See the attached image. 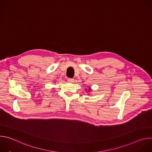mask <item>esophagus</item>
I'll return each instance as SVG.
<instances>
[{
  "mask_svg": "<svg viewBox=\"0 0 152 152\" xmlns=\"http://www.w3.org/2000/svg\"><path fill=\"white\" fill-rule=\"evenodd\" d=\"M67 81L69 82H74V79H72V78H68L67 79Z\"/></svg>",
  "mask_w": 152,
  "mask_h": 152,
  "instance_id": "obj_1",
  "label": "esophagus"
}]
</instances>
